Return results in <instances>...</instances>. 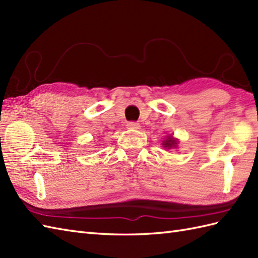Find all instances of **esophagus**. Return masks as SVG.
I'll return each instance as SVG.
<instances>
[{
	"label": "esophagus",
	"instance_id": "esophagus-1",
	"mask_svg": "<svg viewBox=\"0 0 258 258\" xmlns=\"http://www.w3.org/2000/svg\"><path fill=\"white\" fill-rule=\"evenodd\" d=\"M141 125L138 122H128L127 123V128L130 130H140Z\"/></svg>",
	"mask_w": 258,
	"mask_h": 258
}]
</instances>
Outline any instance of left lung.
Wrapping results in <instances>:
<instances>
[{
    "instance_id": "1",
    "label": "left lung",
    "mask_w": 258,
    "mask_h": 258,
    "mask_svg": "<svg viewBox=\"0 0 258 258\" xmlns=\"http://www.w3.org/2000/svg\"><path fill=\"white\" fill-rule=\"evenodd\" d=\"M177 144H178V141L176 139H174L173 136L168 135L166 136V139L163 141V147L164 149L166 150H171V149H175V147H177Z\"/></svg>"
}]
</instances>
